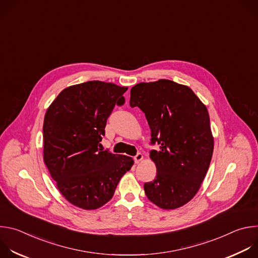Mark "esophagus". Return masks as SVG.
<instances>
[{"label": "esophagus", "mask_w": 258, "mask_h": 258, "mask_svg": "<svg viewBox=\"0 0 258 258\" xmlns=\"http://www.w3.org/2000/svg\"><path fill=\"white\" fill-rule=\"evenodd\" d=\"M143 158H144V156H143V154H141V153H138L135 157H134V160H135V162L136 163H140L142 160H143Z\"/></svg>", "instance_id": "34e87169"}]
</instances>
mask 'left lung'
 Returning a JSON list of instances; mask_svg holds the SVG:
<instances>
[{"instance_id":"left-lung-1","label":"left lung","mask_w":258,"mask_h":258,"mask_svg":"<svg viewBox=\"0 0 258 258\" xmlns=\"http://www.w3.org/2000/svg\"><path fill=\"white\" fill-rule=\"evenodd\" d=\"M131 107H139L151 128V160L156 178L146 182L148 199L175 209L199 191L212 158L214 139L206 106L187 86L169 80L140 83L131 90Z\"/></svg>"}]
</instances>
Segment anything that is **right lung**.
<instances>
[{
    "label": "right lung",
    "mask_w": 258,
    "mask_h": 258,
    "mask_svg": "<svg viewBox=\"0 0 258 258\" xmlns=\"http://www.w3.org/2000/svg\"><path fill=\"white\" fill-rule=\"evenodd\" d=\"M127 87L100 81L70 86L45 114L44 162L62 196L72 205L95 210L114 195L134 160L99 147L107 118L124 103Z\"/></svg>",
    "instance_id": "1"
}]
</instances>
